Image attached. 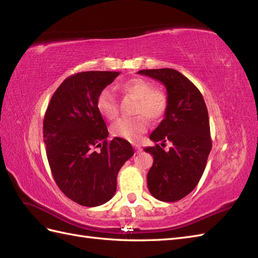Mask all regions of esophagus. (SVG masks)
<instances>
[{
    "mask_svg": "<svg viewBox=\"0 0 258 258\" xmlns=\"http://www.w3.org/2000/svg\"><path fill=\"white\" fill-rule=\"evenodd\" d=\"M134 146H135V148H136V152H137V153L142 152V148H141V146H139V145H137V144H134Z\"/></svg>",
    "mask_w": 258,
    "mask_h": 258,
    "instance_id": "1",
    "label": "esophagus"
}]
</instances>
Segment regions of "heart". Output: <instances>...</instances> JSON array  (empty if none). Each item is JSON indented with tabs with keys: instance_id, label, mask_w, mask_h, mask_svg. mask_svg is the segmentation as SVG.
<instances>
[{
	"instance_id": "b5f03b06",
	"label": "heart",
	"mask_w": 258,
	"mask_h": 258,
	"mask_svg": "<svg viewBox=\"0 0 258 258\" xmlns=\"http://www.w3.org/2000/svg\"><path fill=\"white\" fill-rule=\"evenodd\" d=\"M122 92L138 99L135 107L137 115L117 119L110 128L113 137L129 141H138L147 128V117L152 120L159 119L168 107V98L165 92L141 77L128 80L119 85ZM97 107L100 114L107 119H114L118 113L117 101L111 89L101 90L97 98Z\"/></svg>"
}]
</instances>
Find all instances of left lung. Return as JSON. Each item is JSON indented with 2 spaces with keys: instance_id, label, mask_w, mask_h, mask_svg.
Returning a JSON list of instances; mask_svg holds the SVG:
<instances>
[{
  "instance_id": "8db88e82",
  "label": "left lung",
  "mask_w": 258,
  "mask_h": 258,
  "mask_svg": "<svg viewBox=\"0 0 258 258\" xmlns=\"http://www.w3.org/2000/svg\"><path fill=\"white\" fill-rule=\"evenodd\" d=\"M138 73L161 82L168 93L165 118L150 136L161 145L144 148L154 157L147 173L148 190L160 201L181 200L199 183L212 148L206 102L196 86L176 70H141ZM167 141L173 143L168 152L161 147Z\"/></svg>"
}]
</instances>
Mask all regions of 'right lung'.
<instances>
[{"label": "right lung", "instance_id": "right-lung-1", "mask_svg": "<svg viewBox=\"0 0 258 258\" xmlns=\"http://www.w3.org/2000/svg\"><path fill=\"white\" fill-rule=\"evenodd\" d=\"M119 72L88 71L67 77L52 95L43 121L46 155L54 182L68 198L98 207L116 191L117 174L135 154L108 131L97 107L101 90Z\"/></svg>", "mask_w": 258, "mask_h": 258}]
</instances>
